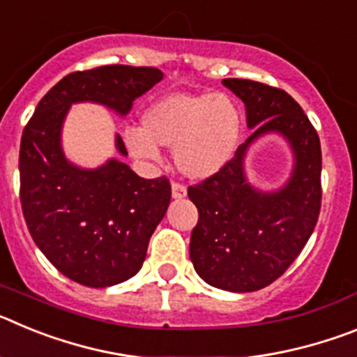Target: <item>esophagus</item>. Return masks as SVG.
<instances>
[{
    "label": "esophagus",
    "instance_id": "obj_1",
    "mask_svg": "<svg viewBox=\"0 0 357 357\" xmlns=\"http://www.w3.org/2000/svg\"><path fill=\"white\" fill-rule=\"evenodd\" d=\"M185 195H188V189H185V185L182 184H172V197L175 198V200H182V198H185Z\"/></svg>",
    "mask_w": 357,
    "mask_h": 357
}]
</instances>
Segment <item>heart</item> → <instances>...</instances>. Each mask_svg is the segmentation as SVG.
<instances>
[{
	"mask_svg": "<svg viewBox=\"0 0 357 357\" xmlns=\"http://www.w3.org/2000/svg\"><path fill=\"white\" fill-rule=\"evenodd\" d=\"M241 125V110L229 94L172 93L150 103L141 128H127L123 139L139 159L155 160L157 146L169 148L182 175L206 181L232 159Z\"/></svg>",
	"mask_w": 357,
	"mask_h": 357,
	"instance_id": "1",
	"label": "heart"
}]
</instances>
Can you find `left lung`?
I'll return each instance as SVG.
<instances>
[{
    "label": "left lung",
    "instance_id": "obj_1",
    "mask_svg": "<svg viewBox=\"0 0 357 357\" xmlns=\"http://www.w3.org/2000/svg\"><path fill=\"white\" fill-rule=\"evenodd\" d=\"M245 103L252 130L216 175L188 189L198 209L189 257L207 284L232 293L266 288L296 259L313 234L321 200V150L317 130L286 91L241 78L222 80ZM266 135L292 151L289 181L261 190L248 181L246 155Z\"/></svg>",
    "mask_w": 357,
    "mask_h": 357
}]
</instances>
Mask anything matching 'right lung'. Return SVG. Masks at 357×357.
<instances>
[{
  "instance_id": "1",
  "label": "right lung",
  "mask_w": 357,
  "mask_h": 357,
  "mask_svg": "<svg viewBox=\"0 0 357 357\" xmlns=\"http://www.w3.org/2000/svg\"><path fill=\"white\" fill-rule=\"evenodd\" d=\"M164 78L157 68L103 66L71 73L37 105L21 137V206L31 238L68 279L89 288L125 282L143 266L148 241L172 200L168 178H141L110 157L82 168L66 157L62 128L71 105L96 103L125 118L135 98ZM114 146L127 157L116 134Z\"/></svg>"
}]
</instances>
